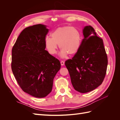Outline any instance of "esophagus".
Here are the masks:
<instances>
[{
  "instance_id": "34e87169",
  "label": "esophagus",
  "mask_w": 120,
  "mask_h": 120,
  "mask_svg": "<svg viewBox=\"0 0 120 120\" xmlns=\"http://www.w3.org/2000/svg\"><path fill=\"white\" fill-rule=\"evenodd\" d=\"M60 64H61V66H64V60H61L60 61Z\"/></svg>"
}]
</instances>
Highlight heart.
I'll return each mask as SVG.
<instances>
[{"mask_svg":"<svg viewBox=\"0 0 120 120\" xmlns=\"http://www.w3.org/2000/svg\"><path fill=\"white\" fill-rule=\"evenodd\" d=\"M51 35L52 38H45V44L49 52L52 55L56 53L57 44L61 49V57L66 56L68 54L75 55L80 49L82 37L80 31L76 28L70 26L58 27Z\"/></svg>","mask_w":120,"mask_h":120,"instance_id":"heart-1","label":"heart"}]
</instances>
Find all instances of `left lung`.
<instances>
[{"instance_id":"1","label":"left lung","mask_w":120,"mask_h":120,"mask_svg":"<svg viewBox=\"0 0 120 120\" xmlns=\"http://www.w3.org/2000/svg\"><path fill=\"white\" fill-rule=\"evenodd\" d=\"M84 38L78 52L65 61L74 88L81 93L95 90L106 74L108 57L103 39L89 25L83 30Z\"/></svg>"}]
</instances>
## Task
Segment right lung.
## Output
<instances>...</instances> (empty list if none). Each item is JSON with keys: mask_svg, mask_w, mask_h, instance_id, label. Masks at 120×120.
I'll return each instance as SVG.
<instances>
[{"mask_svg": "<svg viewBox=\"0 0 120 120\" xmlns=\"http://www.w3.org/2000/svg\"><path fill=\"white\" fill-rule=\"evenodd\" d=\"M49 30L38 24L24 28L12 49L11 69L23 92L44 98L52 92L53 79L61 67L60 60L45 50Z\"/></svg>", "mask_w": 120, "mask_h": 120, "instance_id": "right-lung-1", "label": "right lung"}]
</instances>
